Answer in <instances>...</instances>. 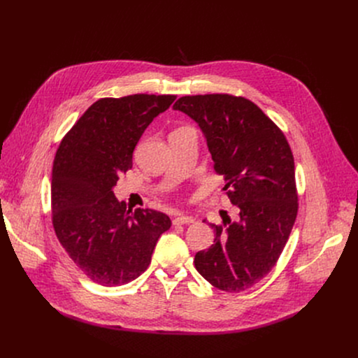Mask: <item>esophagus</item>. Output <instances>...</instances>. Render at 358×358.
Masks as SVG:
<instances>
[{"label": "esophagus", "instance_id": "34e87169", "mask_svg": "<svg viewBox=\"0 0 358 358\" xmlns=\"http://www.w3.org/2000/svg\"><path fill=\"white\" fill-rule=\"evenodd\" d=\"M195 220L189 215H184V214H178L173 218V224L174 225H185V224H192Z\"/></svg>", "mask_w": 358, "mask_h": 358}]
</instances>
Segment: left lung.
<instances>
[{
    "mask_svg": "<svg viewBox=\"0 0 358 358\" xmlns=\"http://www.w3.org/2000/svg\"><path fill=\"white\" fill-rule=\"evenodd\" d=\"M198 123L238 210L210 224L215 239L196 252L199 275L225 292H242L276 265L297 215L294 160L282 130L253 101L232 94L180 97L174 106ZM227 214V213H225Z\"/></svg>",
    "mask_w": 358,
    "mask_h": 358,
    "instance_id": "obj_1",
    "label": "left lung"
}]
</instances>
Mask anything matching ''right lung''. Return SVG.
I'll return each instance as SVG.
<instances>
[{"label":"right lung","instance_id":"add662e5","mask_svg":"<svg viewBox=\"0 0 358 358\" xmlns=\"http://www.w3.org/2000/svg\"><path fill=\"white\" fill-rule=\"evenodd\" d=\"M174 94L99 99L62 138L52 169V224L61 245L94 283L120 286L138 278L171 220L155 210H127L113 188L133 166L141 134Z\"/></svg>","mask_w":358,"mask_h":358}]
</instances>
